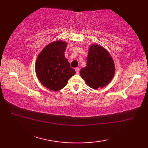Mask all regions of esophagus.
<instances>
[{
    "mask_svg": "<svg viewBox=\"0 0 148 148\" xmlns=\"http://www.w3.org/2000/svg\"><path fill=\"white\" fill-rule=\"evenodd\" d=\"M75 71H76V74H79V68H78V67L75 68Z\"/></svg>",
    "mask_w": 148,
    "mask_h": 148,
    "instance_id": "1",
    "label": "esophagus"
}]
</instances>
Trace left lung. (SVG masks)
I'll use <instances>...</instances> for the list:
<instances>
[{
  "label": "left lung",
  "instance_id": "obj_1",
  "mask_svg": "<svg viewBox=\"0 0 148 148\" xmlns=\"http://www.w3.org/2000/svg\"><path fill=\"white\" fill-rule=\"evenodd\" d=\"M115 65L110 53L99 45L89 48L85 67L80 71V76L89 87L96 90L109 84L114 77Z\"/></svg>",
  "mask_w": 148,
  "mask_h": 148
}]
</instances>
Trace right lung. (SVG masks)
<instances>
[{
    "mask_svg": "<svg viewBox=\"0 0 148 148\" xmlns=\"http://www.w3.org/2000/svg\"><path fill=\"white\" fill-rule=\"evenodd\" d=\"M67 43L56 40L47 45L39 53L36 62V73L43 86L53 91L64 88L68 80L76 74L65 57Z\"/></svg>",
    "mask_w": 148,
    "mask_h": 148,
    "instance_id": "1",
    "label": "right lung"
}]
</instances>
